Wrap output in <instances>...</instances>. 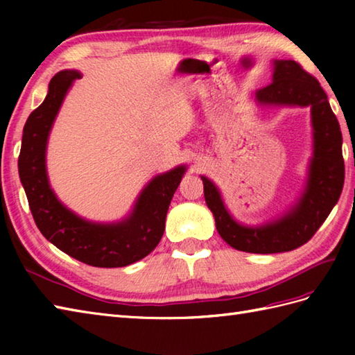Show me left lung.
I'll return each instance as SVG.
<instances>
[{
    "instance_id": "obj_1",
    "label": "left lung",
    "mask_w": 355,
    "mask_h": 355,
    "mask_svg": "<svg viewBox=\"0 0 355 355\" xmlns=\"http://www.w3.org/2000/svg\"><path fill=\"white\" fill-rule=\"evenodd\" d=\"M256 101L311 107L314 155L302 198L281 220L244 227L225 210L216 186L201 177L206 205L215 216L218 233L236 250L259 254L291 252L314 236L340 198L345 183L340 125L319 80L296 61H275L273 82L256 92Z\"/></svg>"
}]
</instances>
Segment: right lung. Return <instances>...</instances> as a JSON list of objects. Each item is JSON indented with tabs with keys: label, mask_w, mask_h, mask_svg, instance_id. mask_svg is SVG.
<instances>
[{
	"label": "right lung",
	"mask_w": 355,
	"mask_h": 355,
	"mask_svg": "<svg viewBox=\"0 0 355 355\" xmlns=\"http://www.w3.org/2000/svg\"><path fill=\"white\" fill-rule=\"evenodd\" d=\"M79 78L74 70L59 71L50 80L45 101L28 116L18 158L19 178L37 229L53 245L88 266L126 267L145 258L160 243L166 214L186 168L178 166L157 175L143 189L131 216L122 223H88L64 207L50 189L45 146L67 89Z\"/></svg>",
	"instance_id": "obj_1"
}]
</instances>
